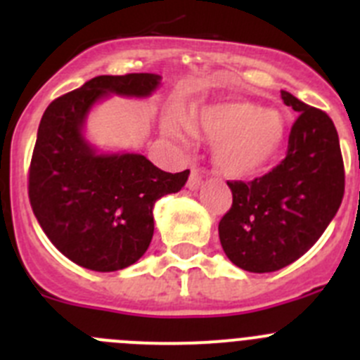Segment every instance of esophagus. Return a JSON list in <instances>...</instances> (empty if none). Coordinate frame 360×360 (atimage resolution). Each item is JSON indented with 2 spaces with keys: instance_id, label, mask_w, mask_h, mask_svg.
<instances>
[{
  "instance_id": "34e87169",
  "label": "esophagus",
  "mask_w": 360,
  "mask_h": 360,
  "mask_svg": "<svg viewBox=\"0 0 360 360\" xmlns=\"http://www.w3.org/2000/svg\"><path fill=\"white\" fill-rule=\"evenodd\" d=\"M202 174L198 173V171H191V174H189V180H187V187H189L191 191H196L198 189L200 186H202Z\"/></svg>"
}]
</instances>
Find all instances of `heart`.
<instances>
[{
    "instance_id": "b5f03b06",
    "label": "heart",
    "mask_w": 360,
    "mask_h": 360,
    "mask_svg": "<svg viewBox=\"0 0 360 360\" xmlns=\"http://www.w3.org/2000/svg\"><path fill=\"white\" fill-rule=\"evenodd\" d=\"M191 131L214 146L218 169L231 178H247L265 169L283 148L287 120L278 110L249 101H221L191 113Z\"/></svg>"
}]
</instances>
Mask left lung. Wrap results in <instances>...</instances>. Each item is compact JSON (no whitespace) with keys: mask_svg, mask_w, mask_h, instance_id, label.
Listing matches in <instances>:
<instances>
[{"mask_svg":"<svg viewBox=\"0 0 360 360\" xmlns=\"http://www.w3.org/2000/svg\"><path fill=\"white\" fill-rule=\"evenodd\" d=\"M281 98L299 113L287 157L252 182H227L232 205L218 225L229 259L256 274L276 272L311 249L345 196V164L332 119L288 91Z\"/></svg>","mask_w":360,"mask_h":360,"instance_id":"8db88e82","label":"left lung"}]
</instances>
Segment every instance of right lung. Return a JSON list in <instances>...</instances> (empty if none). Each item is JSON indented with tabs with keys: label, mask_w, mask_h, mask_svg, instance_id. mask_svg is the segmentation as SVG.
<instances>
[{
	"label": "right lung",
	"mask_w": 360,
	"mask_h": 360,
	"mask_svg": "<svg viewBox=\"0 0 360 360\" xmlns=\"http://www.w3.org/2000/svg\"><path fill=\"white\" fill-rule=\"evenodd\" d=\"M155 73L98 75L44 110L28 171V198L56 249L79 266L115 272L151 243L157 200L178 193L189 169L165 173L141 153H97L82 135L91 106L110 94L148 97Z\"/></svg>",
	"instance_id": "1"
}]
</instances>
